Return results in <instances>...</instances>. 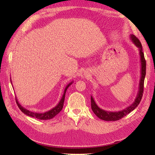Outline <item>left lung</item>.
<instances>
[{
    "label": "left lung",
    "mask_w": 155,
    "mask_h": 155,
    "mask_svg": "<svg viewBox=\"0 0 155 155\" xmlns=\"http://www.w3.org/2000/svg\"><path fill=\"white\" fill-rule=\"evenodd\" d=\"M130 39L132 42L135 44V45L137 47L139 50V53H140V64H141V76H140V83H139V87H138V92L137 94V96L135 97V99L133 103L127 107V108L121 110L119 111H105V110L102 109L101 108L97 105L95 101L92 96H91V109H92L93 112L94 113L97 117L98 118L104 120V121H116L122 118L123 117L126 116L128 115L129 113H130L132 111H133L136 107H137L139 104H140L141 98L143 96V83L144 79H145V76H146V60L144 58V54L142 51V46L140 41V40L136 38V37L130 34Z\"/></svg>",
    "instance_id": "obj_1"
}]
</instances>
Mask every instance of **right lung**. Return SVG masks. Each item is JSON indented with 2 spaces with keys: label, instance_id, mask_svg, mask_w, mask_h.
I'll return each mask as SVG.
<instances>
[{
  "label": "right lung",
  "instance_id": "1",
  "mask_svg": "<svg viewBox=\"0 0 155 155\" xmlns=\"http://www.w3.org/2000/svg\"><path fill=\"white\" fill-rule=\"evenodd\" d=\"M72 83H73V81L70 82L66 86V87H65V90H64V94H63L61 99L60 100L59 103L57 104L55 107H53V108L51 109V110H49V111H46L44 113H38V112L31 111H30V110L27 109L19 103V102H18V99H17V97L15 98V100H16V103L18 104V107H19V109L21 110V111H22V112L24 113L25 115H28V116L35 117V118L39 119V120H47L52 119V118H53L54 116H56V115L58 114L61 111V109H63V107H64V100H65V92H66V90H68V88L72 85ZM11 83H12V79H11Z\"/></svg>",
  "mask_w": 155,
  "mask_h": 155
}]
</instances>
